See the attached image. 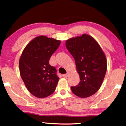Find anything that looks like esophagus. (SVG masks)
<instances>
[{"instance_id":"34e87169","label":"esophagus","mask_w":126,"mask_h":126,"mask_svg":"<svg viewBox=\"0 0 126 126\" xmlns=\"http://www.w3.org/2000/svg\"><path fill=\"white\" fill-rule=\"evenodd\" d=\"M68 74H69V73H67V74H63V75H62V76H63V77H64V78H67L68 76Z\"/></svg>"}]
</instances>
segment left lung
Listing matches in <instances>:
<instances>
[{
	"instance_id": "obj_1",
	"label": "left lung",
	"mask_w": 126,
	"mask_h": 126,
	"mask_svg": "<svg viewBox=\"0 0 126 126\" xmlns=\"http://www.w3.org/2000/svg\"><path fill=\"white\" fill-rule=\"evenodd\" d=\"M66 47L75 60L79 84L71 87L73 94L87 98L98 91L107 70V61L101 47L92 36L83 34L68 39Z\"/></svg>"
}]
</instances>
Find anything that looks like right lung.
Masks as SVG:
<instances>
[{
	"label": "right lung",
	"instance_id": "obj_1",
	"mask_svg": "<svg viewBox=\"0 0 126 126\" xmlns=\"http://www.w3.org/2000/svg\"><path fill=\"white\" fill-rule=\"evenodd\" d=\"M60 44V41L42 35L35 38L24 49L19 61L20 75L35 96L45 98L55 91L59 78L49 62Z\"/></svg>",
	"mask_w": 126,
	"mask_h": 126
}]
</instances>
